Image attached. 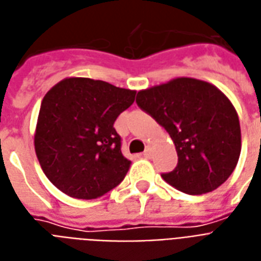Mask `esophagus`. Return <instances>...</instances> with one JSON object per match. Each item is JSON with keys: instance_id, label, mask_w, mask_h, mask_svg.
<instances>
[{"instance_id": "obj_1", "label": "esophagus", "mask_w": 261, "mask_h": 261, "mask_svg": "<svg viewBox=\"0 0 261 261\" xmlns=\"http://www.w3.org/2000/svg\"><path fill=\"white\" fill-rule=\"evenodd\" d=\"M143 155H144V157H146V159H149L150 155H151V149H150L149 146H147V147H146V150H144Z\"/></svg>"}]
</instances>
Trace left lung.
Returning a JSON list of instances; mask_svg holds the SVG:
<instances>
[{
    "instance_id": "left-lung-1",
    "label": "left lung",
    "mask_w": 261,
    "mask_h": 261,
    "mask_svg": "<svg viewBox=\"0 0 261 261\" xmlns=\"http://www.w3.org/2000/svg\"><path fill=\"white\" fill-rule=\"evenodd\" d=\"M138 106L170 133L178 164L163 179L178 191L203 195L221 186L241 154L239 118L228 97L192 77L140 90Z\"/></svg>"
}]
</instances>
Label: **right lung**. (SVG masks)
I'll use <instances>...</instances> for the list:
<instances>
[{
    "mask_svg": "<svg viewBox=\"0 0 261 261\" xmlns=\"http://www.w3.org/2000/svg\"><path fill=\"white\" fill-rule=\"evenodd\" d=\"M136 91L89 77H68L45 94L34 150L45 176L75 199H97L118 186L130 161L114 122Z\"/></svg>",
    "mask_w": 261,
    "mask_h": 261,
    "instance_id": "obj_1",
    "label": "right lung"
}]
</instances>
